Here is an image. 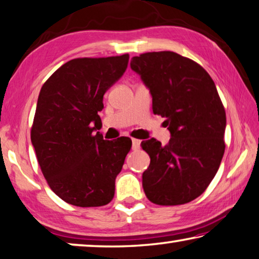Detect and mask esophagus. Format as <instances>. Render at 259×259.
<instances>
[{
    "label": "esophagus",
    "mask_w": 259,
    "mask_h": 259,
    "mask_svg": "<svg viewBox=\"0 0 259 259\" xmlns=\"http://www.w3.org/2000/svg\"><path fill=\"white\" fill-rule=\"evenodd\" d=\"M140 140H138V139H133L132 140V148L133 150H138L140 148Z\"/></svg>",
    "instance_id": "esophagus-1"
}]
</instances>
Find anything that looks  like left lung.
<instances>
[{
	"instance_id": "left-lung-1",
	"label": "left lung",
	"mask_w": 259,
	"mask_h": 259,
	"mask_svg": "<svg viewBox=\"0 0 259 259\" xmlns=\"http://www.w3.org/2000/svg\"><path fill=\"white\" fill-rule=\"evenodd\" d=\"M131 68L153 97V112L165 118V146L142 141L150 164L142 174L147 198L156 205L192 201L207 189L225 153L226 111L209 74L199 63L170 51L134 57Z\"/></svg>"
}]
</instances>
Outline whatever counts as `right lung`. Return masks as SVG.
<instances>
[{
	"instance_id": "right-lung-1",
	"label": "right lung",
	"mask_w": 259,
	"mask_h": 259,
	"mask_svg": "<svg viewBox=\"0 0 259 259\" xmlns=\"http://www.w3.org/2000/svg\"><path fill=\"white\" fill-rule=\"evenodd\" d=\"M128 59V54L73 59L39 93L31 141L47 184L70 205L98 207L113 199L132 141L104 140L95 131L102 125L103 96L125 73Z\"/></svg>"
}]
</instances>
